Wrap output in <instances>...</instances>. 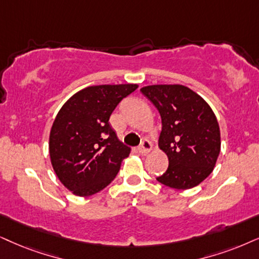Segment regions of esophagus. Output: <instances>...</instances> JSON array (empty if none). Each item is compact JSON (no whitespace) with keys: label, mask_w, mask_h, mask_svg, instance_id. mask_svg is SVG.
Wrapping results in <instances>:
<instances>
[{"label":"esophagus","mask_w":259,"mask_h":259,"mask_svg":"<svg viewBox=\"0 0 259 259\" xmlns=\"http://www.w3.org/2000/svg\"><path fill=\"white\" fill-rule=\"evenodd\" d=\"M150 150H152V143L149 142V141L145 140L142 143H141V146L139 147V153L142 154V155H146V154H148Z\"/></svg>","instance_id":"1"}]
</instances>
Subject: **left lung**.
Segmentation results:
<instances>
[{
  "mask_svg": "<svg viewBox=\"0 0 259 259\" xmlns=\"http://www.w3.org/2000/svg\"><path fill=\"white\" fill-rule=\"evenodd\" d=\"M141 92L161 116L159 147L167 155L168 167L156 181L178 190L201 184L221 149L220 126L211 107L183 84H152Z\"/></svg>",
  "mask_w": 259,
  "mask_h": 259,
  "instance_id": "left-lung-1",
  "label": "left lung"
}]
</instances>
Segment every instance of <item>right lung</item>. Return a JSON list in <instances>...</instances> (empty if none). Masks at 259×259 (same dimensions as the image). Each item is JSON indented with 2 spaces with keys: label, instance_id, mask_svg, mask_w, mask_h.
Instances as JSON below:
<instances>
[{
  "label": "right lung",
  "instance_id": "right-lung-1",
  "mask_svg": "<svg viewBox=\"0 0 259 259\" xmlns=\"http://www.w3.org/2000/svg\"><path fill=\"white\" fill-rule=\"evenodd\" d=\"M139 84H99L76 92L58 111L49 137L52 168L74 195L87 197L116 178L132 149L118 140L109 119Z\"/></svg>",
  "mask_w": 259,
  "mask_h": 259
}]
</instances>
